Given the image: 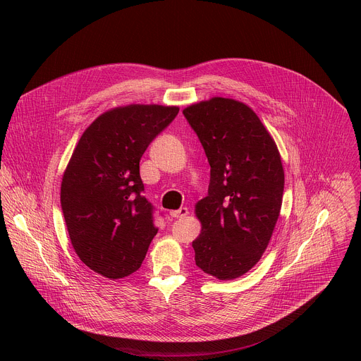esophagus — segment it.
Instances as JSON below:
<instances>
[{
    "label": "esophagus",
    "mask_w": 361,
    "mask_h": 361,
    "mask_svg": "<svg viewBox=\"0 0 361 361\" xmlns=\"http://www.w3.org/2000/svg\"><path fill=\"white\" fill-rule=\"evenodd\" d=\"M189 213V210H188V207H180V209H178V210H172L171 212V216L172 218H175V219H180V218H185V216Z\"/></svg>",
    "instance_id": "esophagus-1"
}]
</instances>
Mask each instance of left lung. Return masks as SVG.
<instances>
[{"mask_svg":"<svg viewBox=\"0 0 361 361\" xmlns=\"http://www.w3.org/2000/svg\"><path fill=\"white\" fill-rule=\"evenodd\" d=\"M210 165L207 196L195 206L202 232L196 266L219 280L249 271L264 253L281 207L280 154L243 102L214 97L183 109Z\"/></svg>","mask_w":361,"mask_h":361,"instance_id":"left-lung-1","label":"left lung"}]
</instances>
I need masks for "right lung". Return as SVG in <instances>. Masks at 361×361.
Masks as SVG:
<instances>
[{
    "mask_svg": "<svg viewBox=\"0 0 361 361\" xmlns=\"http://www.w3.org/2000/svg\"><path fill=\"white\" fill-rule=\"evenodd\" d=\"M178 112L162 105L106 111L85 129L69 159L61 183L69 239L78 257L104 277L137 270L158 233L139 161Z\"/></svg>",
    "mask_w": 361,
    "mask_h": 361,
    "instance_id": "obj_1",
    "label": "right lung"
}]
</instances>
